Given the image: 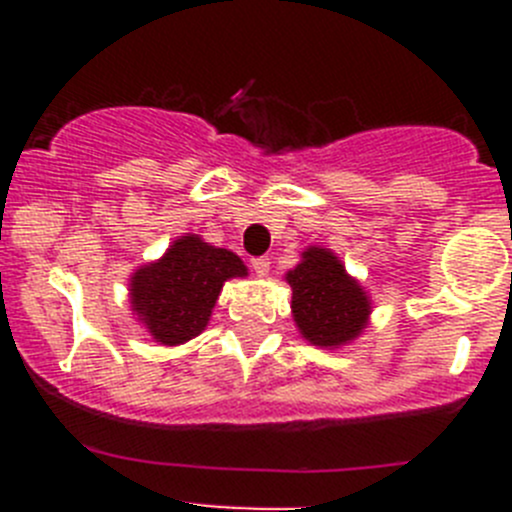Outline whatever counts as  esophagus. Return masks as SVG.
<instances>
[{
	"label": "esophagus",
	"mask_w": 512,
	"mask_h": 512,
	"mask_svg": "<svg viewBox=\"0 0 512 512\" xmlns=\"http://www.w3.org/2000/svg\"><path fill=\"white\" fill-rule=\"evenodd\" d=\"M250 265L257 275H267L270 272V257H252Z\"/></svg>",
	"instance_id": "34e87169"
}]
</instances>
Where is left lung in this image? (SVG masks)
I'll use <instances>...</instances> for the list:
<instances>
[{"mask_svg": "<svg viewBox=\"0 0 512 512\" xmlns=\"http://www.w3.org/2000/svg\"><path fill=\"white\" fill-rule=\"evenodd\" d=\"M287 275L299 332L317 347H339L364 329L369 299L342 262L322 247H309Z\"/></svg>", "mask_w": 512, "mask_h": 512, "instance_id": "8db88e82", "label": "left lung"}]
</instances>
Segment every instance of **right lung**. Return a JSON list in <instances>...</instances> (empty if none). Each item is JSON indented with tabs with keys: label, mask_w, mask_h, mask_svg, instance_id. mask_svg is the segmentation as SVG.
<instances>
[{
	"label": "right lung",
	"mask_w": 512,
	"mask_h": 512,
	"mask_svg": "<svg viewBox=\"0 0 512 512\" xmlns=\"http://www.w3.org/2000/svg\"><path fill=\"white\" fill-rule=\"evenodd\" d=\"M245 275L235 252L208 245L198 235H185L158 262L133 275L131 302L153 339L173 347L198 337L225 280Z\"/></svg>",
	"instance_id": "add662e5"
}]
</instances>
